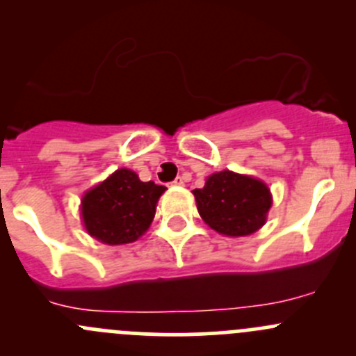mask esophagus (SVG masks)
<instances>
[{"mask_svg": "<svg viewBox=\"0 0 356 356\" xmlns=\"http://www.w3.org/2000/svg\"><path fill=\"white\" fill-rule=\"evenodd\" d=\"M172 184H174V186H184V179L177 177L174 182H172Z\"/></svg>", "mask_w": 356, "mask_h": 356, "instance_id": "obj_1", "label": "esophagus"}]
</instances>
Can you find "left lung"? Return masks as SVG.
Segmentation results:
<instances>
[{"instance_id":"8db88e82","label":"left lung","mask_w":356,"mask_h":356,"mask_svg":"<svg viewBox=\"0 0 356 356\" xmlns=\"http://www.w3.org/2000/svg\"><path fill=\"white\" fill-rule=\"evenodd\" d=\"M204 224L218 234L239 238L257 232L272 207L270 189L260 179L222 170L193 191Z\"/></svg>"}]
</instances>
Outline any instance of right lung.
Segmentation results:
<instances>
[{"label":"right lung","mask_w":356,"mask_h":356,"mask_svg":"<svg viewBox=\"0 0 356 356\" xmlns=\"http://www.w3.org/2000/svg\"><path fill=\"white\" fill-rule=\"evenodd\" d=\"M165 189L153 181L143 182L129 168H118L82 196L86 231L111 246L136 241L152 225L158 198Z\"/></svg>","instance_id":"1"}]
</instances>
